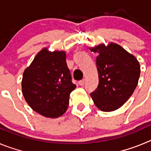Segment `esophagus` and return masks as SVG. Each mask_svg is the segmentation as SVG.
<instances>
[{
	"instance_id": "esophagus-1",
	"label": "esophagus",
	"mask_w": 151,
	"mask_h": 151,
	"mask_svg": "<svg viewBox=\"0 0 151 151\" xmlns=\"http://www.w3.org/2000/svg\"><path fill=\"white\" fill-rule=\"evenodd\" d=\"M78 84H79V85H81V86H83L84 84H85V79L80 80L79 82H78Z\"/></svg>"
}]
</instances>
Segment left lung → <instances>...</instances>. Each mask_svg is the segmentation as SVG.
I'll return each instance as SVG.
<instances>
[{
  "instance_id": "obj_1",
  "label": "left lung",
  "mask_w": 151,
  "mask_h": 151,
  "mask_svg": "<svg viewBox=\"0 0 151 151\" xmlns=\"http://www.w3.org/2000/svg\"><path fill=\"white\" fill-rule=\"evenodd\" d=\"M91 50L96 58L99 84L91 93L94 104L104 112L116 110L133 94L140 77V64L135 57L117 44H104Z\"/></svg>"
}]
</instances>
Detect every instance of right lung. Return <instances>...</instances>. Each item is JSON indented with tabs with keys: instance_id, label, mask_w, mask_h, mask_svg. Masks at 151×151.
<instances>
[{
	"instance_id": "right-lung-1",
	"label": "right lung",
	"mask_w": 151,
	"mask_h": 151,
	"mask_svg": "<svg viewBox=\"0 0 151 151\" xmlns=\"http://www.w3.org/2000/svg\"><path fill=\"white\" fill-rule=\"evenodd\" d=\"M76 88L64 51L44 48L25 69L22 91L31 108L48 118H57L66 111L69 94Z\"/></svg>"
}]
</instances>
